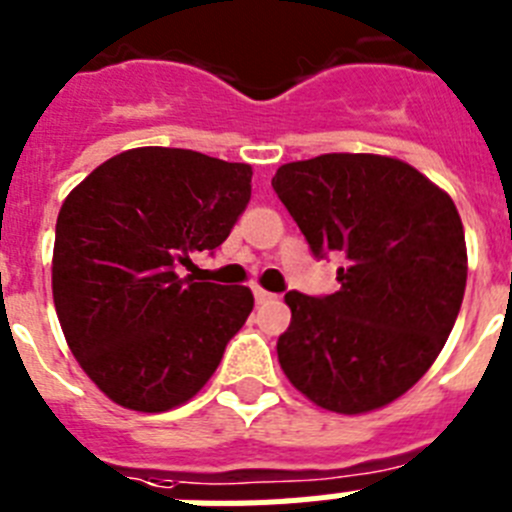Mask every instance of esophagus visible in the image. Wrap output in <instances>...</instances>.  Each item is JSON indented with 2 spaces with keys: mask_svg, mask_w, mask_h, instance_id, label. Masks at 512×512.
Here are the masks:
<instances>
[{
  "mask_svg": "<svg viewBox=\"0 0 512 512\" xmlns=\"http://www.w3.org/2000/svg\"><path fill=\"white\" fill-rule=\"evenodd\" d=\"M277 295H271V292H266V289L261 287H253V300L259 302V305H264V302H271Z\"/></svg>",
  "mask_w": 512,
  "mask_h": 512,
  "instance_id": "obj_1",
  "label": "esophagus"
}]
</instances>
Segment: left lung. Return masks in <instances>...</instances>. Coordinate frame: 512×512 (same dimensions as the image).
<instances>
[{
  "instance_id": "left-lung-1",
  "label": "left lung",
  "mask_w": 512,
  "mask_h": 512,
  "mask_svg": "<svg viewBox=\"0 0 512 512\" xmlns=\"http://www.w3.org/2000/svg\"><path fill=\"white\" fill-rule=\"evenodd\" d=\"M271 187L318 259L346 256L338 292L284 295V374L333 413L390 405L431 369L464 300L467 243L454 200L400 158L374 153L292 161Z\"/></svg>"
}]
</instances>
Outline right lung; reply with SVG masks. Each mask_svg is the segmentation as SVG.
Wrapping results in <instances>:
<instances>
[{"label": "right lung", "instance_id": "1", "mask_svg": "<svg viewBox=\"0 0 512 512\" xmlns=\"http://www.w3.org/2000/svg\"><path fill=\"white\" fill-rule=\"evenodd\" d=\"M251 166L187 148H130L61 205L53 302L71 354L112 402L164 413L215 374L253 310L248 287L179 277L251 200Z\"/></svg>", "mask_w": 512, "mask_h": 512}]
</instances>
